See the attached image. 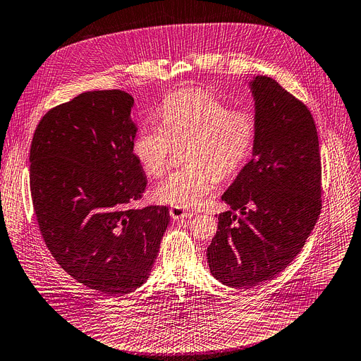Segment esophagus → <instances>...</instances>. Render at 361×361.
I'll return each mask as SVG.
<instances>
[{"mask_svg":"<svg viewBox=\"0 0 361 361\" xmlns=\"http://www.w3.org/2000/svg\"><path fill=\"white\" fill-rule=\"evenodd\" d=\"M170 216L174 219V220H180V219H188L192 216L191 212H187L184 209H178V207H171L170 209Z\"/></svg>","mask_w":361,"mask_h":361,"instance_id":"obj_1","label":"esophagus"}]
</instances>
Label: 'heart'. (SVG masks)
I'll list each match as a JSON object with an SVG mask.
<instances>
[{"instance_id": "b5f03b06", "label": "heart", "mask_w": 361, "mask_h": 361, "mask_svg": "<svg viewBox=\"0 0 361 361\" xmlns=\"http://www.w3.org/2000/svg\"><path fill=\"white\" fill-rule=\"evenodd\" d=\"M161 123H147L133 142L142 170L159 177L167 170L174 144L187 142V167L170 173L155 197L178 209L197 207L216 187V176H235L247 162L256 138V121L246 111L202 90L171 93L159 108Z\"/></svg>"}]
</instances>
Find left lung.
Wrapping results in <instances>:
<instances>
[{"instance_id":"obj_1","label":"left lung","mask_w":361,"mask_h":361,"mask_svg":"<svg viewBox=\"0 0 361 361\" xmlns=\"http://www.w3.org/2000/svg\"><path fill=\"white\" fill-rule=\"evenodd\" d=\"M249 87L256 121L252 159L223 192L232 210L217 216L207 247L212 275L239 289L281 274L321 213L319 144L311 112L272 78L255 76Z\"/></svg>"}]
</instances>
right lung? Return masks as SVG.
I'll return each instance as SVG.
<instances>
[{
    "label": "right lung",
    "mask_w": 361,
    "mask_h": 361,
    "mask_svg": "<svg viewBox=\"0 0 361 361\" xmlns=\"http://www.w3.org/2000/svg\"><path fill=\"white\" fill-rule=\"evenodd\" d=\"M134 97L93 90L50 109L30 148V190L42 236L73 279L125 295L149 276L170 224L166 206L129 209L147 177L133 154Z\"/></svg>",
    "instance_id": "obj_1"
}]
</instances>
